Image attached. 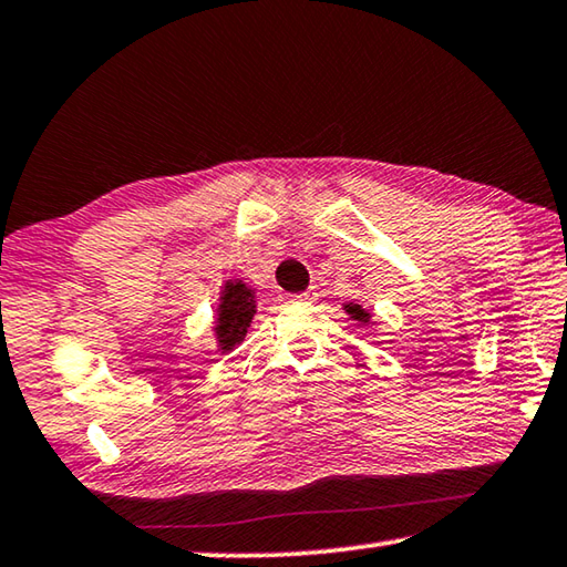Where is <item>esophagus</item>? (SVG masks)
<instances>
[{"mask_svg": "<svg viewBox=\"0 0 567 567\" xmlns=\"http://www.w3.org/2000/svg\"><path fill=\"white\" fill-rule=\"evenodd\" d=\"M318 300V292L315 290H305L300 295H292V302H315Z\"/></svg>", "mask_w": 567, "mask_h": 567, "instance_id": "esophagus-1", "label": "esophagus"}]
</instances>
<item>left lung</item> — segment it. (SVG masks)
<instances>
[{
  "label": "left lung",
  "instance_id": "8db88e82",
  "mask_svg": "<svg viewBox=\"0 0 567 567\" xmlns=\"http://www.w3.org/2000/svg\"><path fill=\"white\" fill-rule=\"evenodd\" d=\"M342 310L350 315V320L360 322V324H370V320H372V312L368 310V307H362L358 302H344Z\"/></svg>",
  "mask_w": 567,
  "mask_h": 567
}]
</instances>
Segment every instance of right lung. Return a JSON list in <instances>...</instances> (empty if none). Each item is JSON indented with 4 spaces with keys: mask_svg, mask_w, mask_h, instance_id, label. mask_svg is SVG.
<instances>
[{
    "mask_svg": "<svg viewBox=\"0 0 567 567\" xmlns=\"http://www.w3.org/2000/svg\"><path fill=\"white\" fill-rule=\"evenodd\" d=\"M257 315V292L243 277L227 280L219 290V300L215 305V324L213 334L217 342V352L235 350L245 340L247 328Z\"/></svg>",
    "mask_w": 567,
    "mask_h": 567,
    "instance_id": "right-lung-1",
    "label": "right lung"
}]
</instances>
